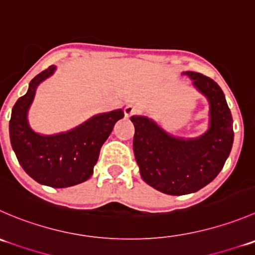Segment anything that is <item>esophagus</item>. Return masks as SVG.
I'll return each instance as SVG.
<instances>
[{"instance_id": "34e87169", "label": "esophagus", "mask_w": 255, "mask_h": 255, "mask_svg": "<svg viewBox=\"0 0 255 255\" xmlns=\"http://www.w3.org/2000/svg\"><path fill=\"white\" fill-rule=\"evenodd\" d=\"M137 113V107L133 105H127L125 107V115L126 117H130V116L135 115Z\"/></svg>"}]
</instances>
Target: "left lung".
<instances>
[{"label": "left lung", "mask_w": 255, "mask_h": 255, "mask_svg": "<svg viewBox=\"0 0 255 255\" xmlns=\"http://www.w3.org/2000/svg\"><path fill=\"white\" fill-rule=\"evenodd\" d=\"M209 102V128L198 138L168 134L154 121L132 116L133 150L143 180L170 196L194 193L211 183L223 168L233 145V118L223 91L202 73L183 72Z\"/></svg>", "instance_id": "1"}]
</instances>
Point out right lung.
<instances>
[{
	"label": "right lung",
	"mask_w": 255,
	"mask_h": 255,
	"mask_svg": "<svg viewBox=\"0 0 255 255\" xmlns=\"http://www.w3.org/2000/svg\"><path fill=\"white\" fill-rule=\"evenodd\" d=\"M49 66L29 82L28 91L12 108L9 138L16 157L24 172L41 184L66 188L87 180L93 174L101 147L112 132L116 122L125 117L122 110L90 118L68 132L42 135L27 121V112L42 81L53 75Z\"/></svg>",
	"instance_id": "obj_1"
}]
</instances>
